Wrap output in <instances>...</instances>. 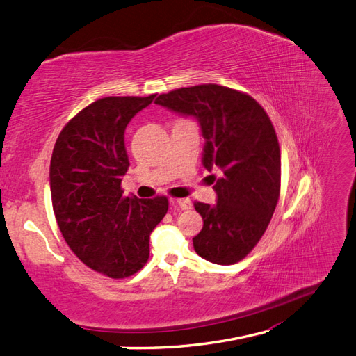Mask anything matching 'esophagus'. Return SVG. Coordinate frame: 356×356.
<instances>
[{
  "label": "esophagus",
  "instance_id": "obj_1",
  "mask_svg": "<svg viewBox=\"0 0 356 356\" xmlns=\"http://www.w3.org/2000/svg\"><path fill=\"white\" fill-rule=\"evenodd\" d=\"M171 203L179 206L181 211H189V209L193 207V203H191L189 198H176V200H171Z\"/></svg>",
  "mask_w": 356,
  "mask_h": 356
}]
</instances>
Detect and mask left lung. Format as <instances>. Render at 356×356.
<instances>
[{"mask_svg":"<svg viewBox=\"0 0 356 356\" xmlns=\"http://www.w3.org/2000/svg\"><path fill=\"white\" fill-rule=\"evenodd\" d=\"M154 104L197 118L203 165L221 175H212L216 204L194 203L203 218L195 252L216 265L241 261L266 232L280 198L281 152L269 115L250 95L218 84L172 90Z\"/></svg>","mask_w":356,"mask_h":356,"instance_id":"1","label":"left lung"}]
</instances>
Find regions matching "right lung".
Listing matches in <instances>:
<instances>
[{
    "instance_id": "right-lung-1",
    "label": "right lung",
    "mask_w": 356,
    "mask_h": 356,
    "mask_svg": "<svg viewBox=\"0 0 356 356\" xmlns=\"http://www.w3.org/2000/svg\"><path fill=\"white\" fill-rule=\"evenodd\" d=\"M154 96L99 99L54 145L49 184L60 232L84 265L109 278L131 277L147 263L150 233L168 211L167 197H124L122 189L124 129Z\"/></svg>"
}]
</instances>
